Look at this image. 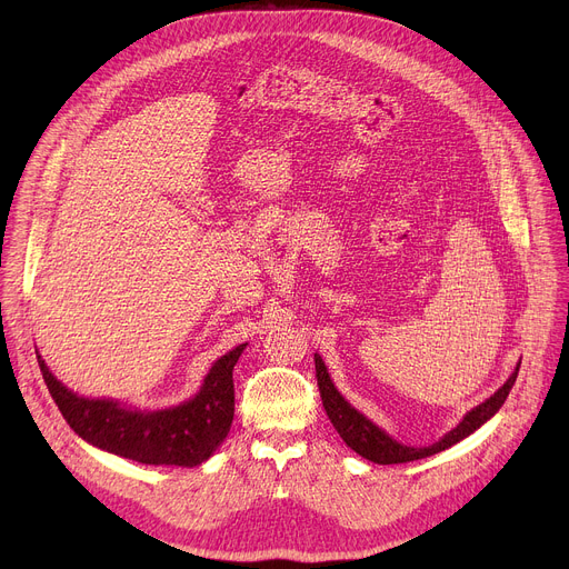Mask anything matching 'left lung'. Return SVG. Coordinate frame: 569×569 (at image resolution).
<instances>
[{
  "label": "left lung",
  "instance_id": "left-lung-1",
  "mask_svg": "<svg viewBox=\"0 0 569 569\" xmlns=\"http://www.w3.org/2000/svg\"><path fill=\"white\" fill-rule=\"evenodd\" d=\"M315 371H317V385H319L323 410H327L333 428L345 439V443L351 450H356L360 457H365L373 463L387 466V463H405V461H417V459L437 455V452L459 443L461 439L472 435L477 428H481L491 417H496V412L505 405V400L518 378L520 362L516 365V371L509 376V380L491 398H486L481 405L472 408L455 430H450L437 443L426 446V448L398 443L385 430H380L376 423H371L365 415H360L356 408H351V405L345 400V396L336 389V385L327 371V365H323L319 353H315Z\"/></svg>",
  "mask_w": 569,
  "mask_h": 569
}]
</instances>
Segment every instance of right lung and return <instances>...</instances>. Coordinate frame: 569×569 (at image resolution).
I'll list each match as a JSON object with an SVG mask.
<instances>
[{"label":"right lung","mask_w":569,"mask_h":569,"mask_svg":"<svg viewBox=\"0 0 569 569\" xmlns=\"http://www.w3.org/2000/svg\"><path fill=\"white\" fill-rule=\"evenodd\" d=\"M242 349L246 345L218 358L191 400L157 412L132 410L117 400L78 396L53 378L42 356H38V365L60 415L80 439L139 463L191 468L207 461L231 428V371Z\"/></svg>","instance_id":"right-lung-1"}]
</instances>
